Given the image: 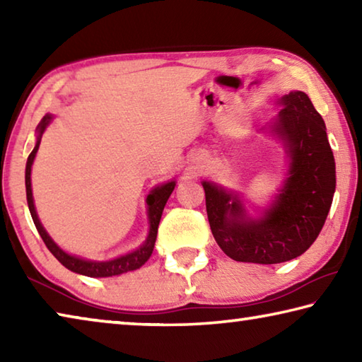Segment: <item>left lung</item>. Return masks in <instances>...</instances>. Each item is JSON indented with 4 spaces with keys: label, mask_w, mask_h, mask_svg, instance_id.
Masks as SVG:
<instances>
[{
    "label": "left lung",
    "mask_w": 362,
    "mask_h": 362,
    "mask_svg": "<svg viewBox=\"0 0 362 362\" xmlns=\"http://www.w3.org/2000/svg\"><path fill=\"white\" fill-rule=\"evenodd\" d=\"M281 103L274 131L286 142L291 170L265 216L246 218L236 196L203 182L212 235L236 262L272 265L302 255L316 241L332 204L335 161L324 119L302 90L284 95Z\"/></svg>",
    "instance_id": "obj_1"
}]
</instances>
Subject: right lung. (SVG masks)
Here are the masks:
<instances>
[{
    "label": "right lung",
    "instance_id": "1",
    "mask_svg": "<svg viewBox=\"0 0 362 362\" xmlns=\"http://www.w3.org/2000/svg\"><path fill=\"white\" fill-rule=\"evenodd\" d=\"M52 119L51 115H46L42 121L38 126V140H36V145L33 151L28 155L27 159V168H25V188H27V203H28V209L30 214H32L33 223L38 230L40 236L45 241L46 247L51 250L52 255L62 263L65 268L71 269V272L84 274V276H90V278H107V276H116V274H122L127 272H132V269H137L144 265V263L150 259V255L153 252V247H155V241H156V235H158V225L159 220H161L163 216V209L166 206L168 199L173 189L175 187V182H168L161 187H156L153 192L146 196V204H148V218H150V235L146 238L145 244L140 249H137L136 252H131L127 255H122L119 259L110 260V262H90V260H83L78 259L75 255H69L64 252L56 243L51 240V236L47 235L46 230L42 228V225L40 222L38 216H36L35 211V204H33V194H32V180H30V175H32V164L36 151H38V146L41 142V136L45 132L46 126L49 124V121Z\"/></svg>",
    "mask_w": 362,
    "mask_h": 362
}]
</instances>
